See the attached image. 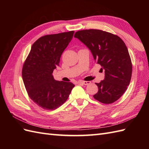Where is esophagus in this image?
<instances>
[{
	"label": "esophagus",
	"mask_w": 149,
	"mask_h": 149,
	"mask_svg": "<svg viewBox=\"0 0 149 149\" xmlns=\"http://www.w3.org/2000/svg\"><path fill=\"white\" fill-rule=\"evenodd\" d=\"M79 83H83L84 85H88V84H90L91 83V82L90 81H80Z\"/></svg>",
	"instance_id": "esophagus-1"
}]
</instances>
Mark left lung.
I'll return each instance as SVG.
<instances>
[{"instance_id":"1","label":"left lung","mask_w":149,"mask_h":149,"mask_svg":"<svg viewBox=\"0 0 149 149\" xmlns=\"http://www.w3.org/2000/svg\"><path fill=\"white\" fill-rule=\"evenodd\" d=\"M75 38L89 49L97 64L105 70V78L97 85L93 95L99 102L109 104L125 93L132 76V62L123 41L116 34L99 29L77 31Z\"/></svg>"}]
</instances>
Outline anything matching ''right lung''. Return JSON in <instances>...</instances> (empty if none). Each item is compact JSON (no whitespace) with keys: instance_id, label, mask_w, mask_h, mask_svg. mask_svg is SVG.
<instances>
[{"instance_id":"obj_1","label":"right lung","mask_w":149,"mask_h":149,"mask_svg":"<svg viewBox=\"0 0 149 149\" xmlns=\"http://www.w3.org/2000/svg\"><path fill=\"white\" fill-rule=\"evenodd\" d=\"M74 31L47 34L34 42L24 61L22 75L28 95L38 106L54 110L68 99L75 86L70 82L56 81L52 73Z\"/></svg>"}]
</instances>
